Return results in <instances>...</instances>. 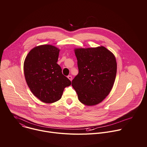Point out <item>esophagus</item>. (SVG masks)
Instances as JSON below:
<instances>
[{
	"mask_svg": "<svg viewBox=\"0 0 147 147\" xmlns=\"http://www.w3.org/2000/svg\"><path fill=\"white\" fill-rule=\"evenodd\" d=\"M67 78H68L70 80H71V81L72 80V76H67Z\"/></svg>",
	"mask_w": 147,
	"mask_h": 147,
	"instance_id": "obj_1",
	"label": "esophagus"
}]
</instances>
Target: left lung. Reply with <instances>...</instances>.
Instances as JSON below:
<instances>
[{
  "instance_id": "8db88e82",
  "label": "left lung",
  "mask_w": 147,
  "mask_h": 147,
  "mask_svg": "<svg viewBox=\"0 0 147 147\" xmlns=\"http://www.w3.org/2000/svg\"><path fill=\"white\" fill-rule=\"evenodd\" d=\"M78 74L72 81L79 100L87 106L99 103L114 84L117 63L114 55L104 47L74 50Z\"/></svg>"
}]
</instances>
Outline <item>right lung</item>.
I'll return each mask as SVG.
<instances>
[{
	"label": "right lung",
	"instance_id": "add662e5",
	"mask_svg": "<svg viewBox=\"0 0 147 147\" xmlns=\"http://www.w3.org/2000/svg\"><path fill=\"white\" fill-rule=\"evenodd\" d=\"M59 51L51 45L38 46L30 51L24 60L27 85L32 94L45 103L59 100L65 88L71 84L57 63Z\"/></svg>",
	"mask_w": 147,
	"mask_h": 147
}]
</instances>
